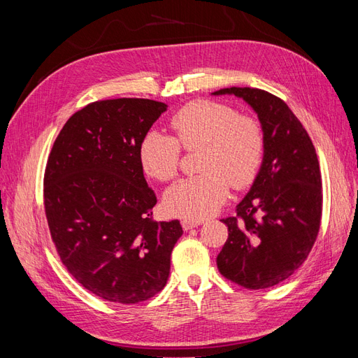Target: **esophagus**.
<instances>
[{
    "label": "esophagus",
    "instance_id": "esophagus-1",
    "mask_svg": "<svg viewBox=\"0 0 358 358\" xmlns=\"http://www.w3.org/2000/svg\"><path fill=\"white\" fill-rule=\"evenodd\" d=\"M201 224V221H191V220H183L182 221V229L188 231L191 229H196V227H199Z\"/></svg>",
    "mask_w": 358,
    "mask_h": 358
}]
</instances>
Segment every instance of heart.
<instances>
[{"label":"heart","mask_w":358,"mask_h":358,"mask_svg":"<svg viewBox=\"0 0 358 358\" xmlns=\"http://www.w3.org/2000/svg\"><path fill=\"white\" fill-rule=\"evenodd\" d=\"M173 137L149 131L140 142L143 170L161 182L178 175L180 148L200 149L201 175L182 179L164 194V208L179 218L200 221L218 210L229 187L248 188L264 158V131L255 117L213 100H196L171 116Z\"/></svg>","instance_id":"obj_1"}]
</instances>
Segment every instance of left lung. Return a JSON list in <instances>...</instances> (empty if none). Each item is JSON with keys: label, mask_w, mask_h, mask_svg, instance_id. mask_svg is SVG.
Returning <instances> with one entry per match:
<instances>
[{"label": "left lung", "mask_w": 358, "mask_h": 358, "mask_svg": "<svg viewBox=\"0 0 358 358\" xmlns=\"http://www.w3.org/2000/svg\"><path fill=\"white\" fill-rule=\"evenodd\" d=\"M241 96L264 131L262 169L236 216L222 222L229 239L216 257L222 276L248 289L270 288L305 263L322 213L320 162L312 140L279 96L257 88H224Z\"/></svg>", "instance_id": "left-lung-1"}]
</instances>
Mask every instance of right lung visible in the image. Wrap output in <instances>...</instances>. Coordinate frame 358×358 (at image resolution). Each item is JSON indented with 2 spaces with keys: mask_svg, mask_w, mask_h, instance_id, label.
I'll list each match as a JSON object with an SVG mask.
<instances>
[{
  "mask_svg": "<svg viewBox=\"0 0 358 358\" xmlns=\"http://www.w3.org/2000/svg\"><path fill=\"white\" fill-rule=\"evenodd\" d=\"M167 110L148 99L101 100L62 127L45 171V212L62 264L107 301L136 305L167 284L178 220L157 222L140 142Z\"/></svg>",
  "mask_w": 358,
  "mask_h": 358,
  "instance_id": "add662e5",
  "label": "right lung"
}]
</instances>
